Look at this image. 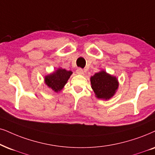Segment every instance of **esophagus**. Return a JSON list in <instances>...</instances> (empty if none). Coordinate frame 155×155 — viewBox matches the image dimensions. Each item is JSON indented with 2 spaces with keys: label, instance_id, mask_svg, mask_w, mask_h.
Wrapping results in <instances>:
<instances>
[{
  "label": "esophagus",
  "instance_id": "obj_1",
  "mask_svg": "<svg viewBox=\"0 0 155 155\" xmlns=\"http://www.w3.org/2000/svg\"><path fill=\"white\" fill-rule=\"evenodd\" d=\"M76 74H84V70L81 68H78L76 69Z\"/></svg>",
  "mask_w": 155,
  "mask_h": 155
}]
</instances>
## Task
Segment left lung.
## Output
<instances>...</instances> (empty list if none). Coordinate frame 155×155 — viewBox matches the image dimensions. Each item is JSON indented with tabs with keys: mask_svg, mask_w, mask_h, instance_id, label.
<instances>
[{
	"mask_svg": "<svg viewBox=\"0 0 155 155\" xmlns=\"http://www.w3.org/2000/svg\"><path fill=\"white\" fill-rule=\"evenodd\" d=\"M90 81L96 97L105 100L111 99L115 94L119 87L117 78L104 71L96 73L91 76Z\"/></svg>",
	"mask_w": 155,
	"mask_h": 155,
	"instance_id": "left-lung-1",
	"label": "left lung"
}]
</instances>
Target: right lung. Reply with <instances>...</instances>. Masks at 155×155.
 <instances>
[{
    "label": "right lung",
    "mask_w": 155,
    "mask_h": 155,
    "mask_svg": "<svg viewBox=\"0 0 155 155\" xmlns=\"http://www.w3.org/2000/svg\"><path fill=\"white\" fill-rule=\"evenodd\" d=\"M72 74L71 71H66L58 68L54 73L45 76V84L55 92H58L63 89Z\"/></svg>",
    "instance_id": "right-lung-1"
}]
</instances>
